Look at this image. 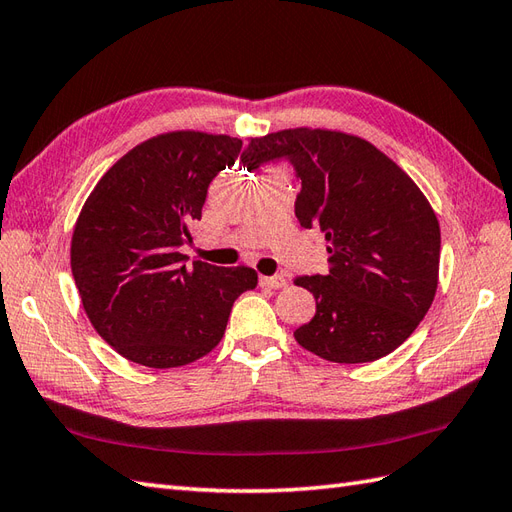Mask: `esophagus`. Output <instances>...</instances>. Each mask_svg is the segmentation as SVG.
<instances>
[{"label":"esophagus","mask_w":512,"mask_h":512,"mask_svg":"<svg viewBox=\"0 0 512 512\" xmlns=\"http://www.w3.org/2000/svg\"><path fill=\"white\" fill-rule=\"evenodd\" d=\"M259 283L264 285V288H272V290H279L283 285H288V277L285 275H272V277H259Z\"/></svg>","instance_id":"34e87169"}]
</instances>
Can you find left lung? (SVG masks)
I'll list each match as a JSON object with an SVG mask.
<instances>
[{
    "label": "left lung",
    "instance_id": "left-lung-1",
    "mask_svg": "<svg viewBox=\"0 0 512 512\" xmlns=\"http://www.w3.org/2000/svg\"><path fill=\"white\" fill-rule=\"evenodd\" d=\"M288 159L301 178L294 213L325 233L329 272L299 277L316 314L294 331L329 362L362 364L406 342L438 288L441 227L417 183L362 137L288 128L251 139L242 163Z\"/></svg>",
    "mask_w": 512,
    "mask_h": 512
}]
</instances>
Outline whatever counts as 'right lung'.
<instances>
[{
	"mask_svg": "<svg viewBox=\"0 0 512 512\" xmlns=\"http://www.w3.org/2000/svg\"><path fill=\"white\" fill-rule=\"evenodd\" d=\"M242 139L174 130L135 146L93 187L71 235V272L102 340L126 360L174 368L207 355L237 296L257 285L246 266H185L209 183L240 157Z\"/></svg>",
	"mask_w": 512,
	"mask_h": 512,
	"instance_id": "1",
	"label": "right lung"
}]
</instances>
